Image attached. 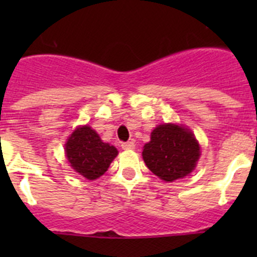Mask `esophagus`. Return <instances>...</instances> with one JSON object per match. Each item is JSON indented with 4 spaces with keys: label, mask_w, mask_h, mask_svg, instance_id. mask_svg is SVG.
Returning <instances> with one entry per match:
<instances>
[{
    "label": "esophagus",
    "mask_w": 257,
    "mask_h": 257,
    "mask_svg": "<svg viewBox=\"0 0 257 257\" xmlns=\"http://www.w3.org/2000/svg\"><path fill=\"white\" fill-rule=\"evenodd\" d=\"M121 148L124 150H133L136 148V144L133 142H126V143H121Z\"/></svg>",
    "instance_id": "obj_1"
}]
</instances>
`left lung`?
Segmentation results:
<instances>
[{
    "label": "left lung",
    "mask_w": 257,
    "mask_h": 257,
    "mask_svg": "<svg viewBox=\"0 0 257 257\" xmlns=\"http://www.w3.org/2000/svg\"><path fill=\"white\" fill-rule=\"evenodd\" d=\"M200 157V145L190 129L177 124L158 125L143 148V159L152 173L165 181L190 174Z\"/></svg>",
    "instance_id": "left-lung-1"
}]
</instances>
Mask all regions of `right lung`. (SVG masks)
<instances>
[{"label":"right lung","mask_w":257,"mask_h":257,"mask_svg":"<svg viewBox=\"0 0 257 257\" xmlns=\"http://www.w3.org/2000/svg\"><path fill=\"white\" fill-rule=\"evenodd\" d=\"M66 157L71 167L88 180L102 177L118 155L115 147L103 143L90 126H78L64 144Z\"/></svg>","instance_id":"right-lung-1"}]
</instances>
